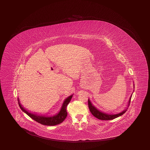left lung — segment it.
<instances>
[{"instance_id": "obj_1", "label": "left lung", "mask_w": 150, "mask_h": 150, "mask_svg": "<svg viewBox=\"0 0 150 150\" xmlns=\"http://www.w3.org/2000/svg\"><path fill=\"white\" fill-rule=\"evenodd\" d=\"M131 96H132V95L131 96L129 102H128V105H127L128 107L129 105V103H130ZM88 108H89V110H90L91 112L92 113V114L94 117H96V118H98L99 120H113L114 118H117L119 116L123 115L127 110V109H125V110H123V112H121L120 113H118L117 114H108L105 113L103 112H100L98 109L93 105L92 103L90 101L89 99H88Z\"/></svg>"}]
</instances>
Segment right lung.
Segmentation results:
<instances>
[{"label":"right lung","mask_w":150,"mask_h":150,"mask_svg":"<svg viewBox=\"0 0 150 150\" xmlns=\"http://www.w3.org/2000/svg\"><path fill=\"white\" fill-rule=\"evenodd\" d=\"M72 96L73 95L69 96L65 100L62 107L61 108V110L57 115L52 116H45L44 115L40 116V115H36L35 114H33L32 112H29L24 108L22 105L20 104L19 98L18 99V102H19L18 103H19L20 108L23 112H25L27 115H28L30 118H32L33 120H34L35 121L38 122L41 125H49V126H54L55 125L60 124L62 122L64 121V120L67 117V108L68 104L69 103V102H70Z\"/></svg>","instance_id":"1"}]
</instances>
